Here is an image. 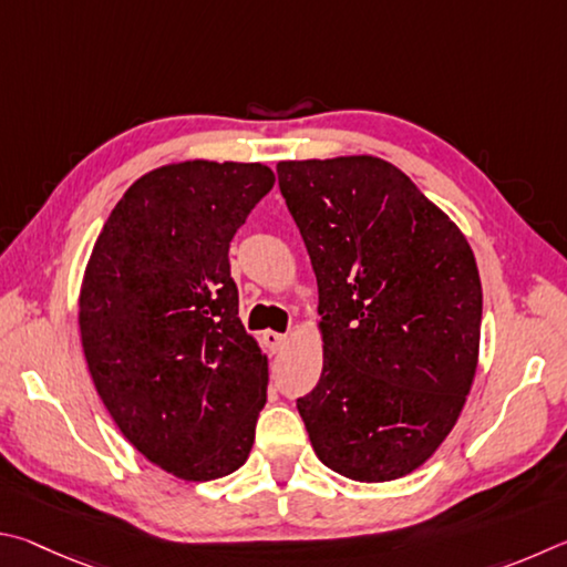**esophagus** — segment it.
Returning <instances> with one entry per match:
<instances>
[{
  "mask_svg": "<svg viewBox=\"0 0 567 567\" xmlns=\"http://www.w3.org/2000/svg\"><path fill=\"white\" fill-rule=\"evenodd\" d=\"M266 343H268V349H271L274 353H278V351H284V346L289 343V336L286 333H274V331H266Z\"/></svg>",
  "mask_w": 567,
  "mask_h": 567,
  "instance_id": "34e87169",
  "label": "esophagus"
}]
</instances>
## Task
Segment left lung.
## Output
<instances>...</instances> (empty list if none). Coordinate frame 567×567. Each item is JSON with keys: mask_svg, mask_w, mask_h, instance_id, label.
Returning a JSON list of instances; mask_svg holds the SVG:
<instances>
[{"mask_svg": "<svg viewBox=\"0 0 567 567\" xmlns=\"http://www.w3.org/2000/svg\"><path fill=\"white\" fill-rule=\"evenodd\" d=\"M319 284L323 371L296 401L316 455L361 483L409 475L458 421L483 291L465 236L375 156L276 166Z\"/></svg>", "mask_w": 567, "mask_h": 567, "instance_id": "obj_1", "label": "left lung"}]
</instances>
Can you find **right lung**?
I'll list each match as a JSON object with an SVG mask.
<instances>
[{
  "instance_id": "obj_1",
  "label": "right lung",
  "mask_w": 567,
  "mask_h": 567,
  "mask_svg": "<svg viewBox=\"0 0 567 567\" xmlns=\"http://www.w3.org/2000/svg\"><path fill=\"white\" fill-rule=\"evenodd\" d=\"M274 182L264 164L154 168L126 188L89 258V373L124 439L184 481L221 478L251 453L268 365L238 319L228 246Z\"/></svg>"
}]
</instances>
